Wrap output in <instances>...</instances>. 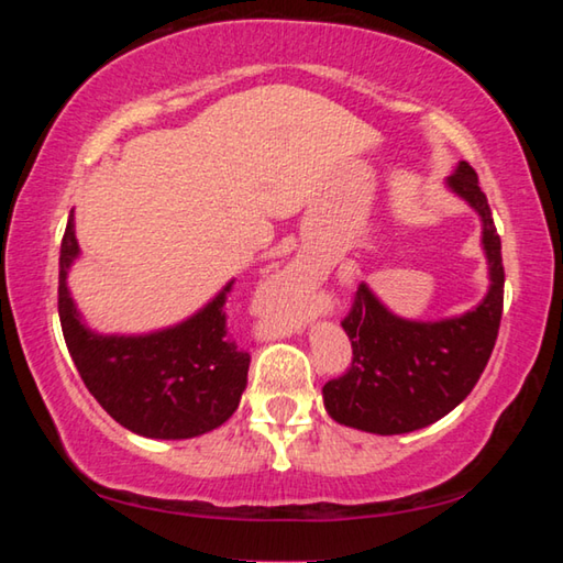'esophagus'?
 Here are the masks:
<instances>
[{"label": "esophagus", "instance_id": "34e87169", "mask_svg": "<svg viewBox=\"0 0 563 563\" xmlns=\"http://www.w3.org/2000/svg\"><path fill=\"white\" fill-rule=\"evenodd\" d=\"M290 285H302V288H310V285H316V273H312L308 265H292L290 268Z\"/></svg>", "mask_w": 563, "mask_h": 563}]
</instances>
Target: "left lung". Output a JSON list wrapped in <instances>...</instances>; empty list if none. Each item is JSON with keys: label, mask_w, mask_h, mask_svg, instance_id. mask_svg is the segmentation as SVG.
I'll list each match as a JSON object with an SVG mask.
<instances>
[{"label": "left lung", "mask_w": 563, "mask_h": 563, "mask_svg": "<svg viewBox=\"0 0 563 563\" xmlns=\"http://www.w3.org/2000/svg\"><path fill=\"white\" fill-rule=\"evenodd\" d=\"M446 184L482 216L489 292L462 318L412 322L395 318L360 285L342 320L352 342L345 375L322 387L335 422L373 434H405L437 422L472 393L499 335L504 308L501 238L476 170L462 161Z\"/></svg>", "instance_id": "1"}]
</instances>
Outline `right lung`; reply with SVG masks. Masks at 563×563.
Segmentation results:
<instances>
[{
    "mask_svg": "<svg viewBox=\"0 0 563 563\" xmlns=\"http://www.w3.org/2000/svg\"><path fill=\"white\" fill-rule=\"evenodd\" d=\"M79 255L69 216L59 255V320L76 369L93 399L126 430L154 440H188L235 412L251 355L228 338L225 300L235 280L176 328L139 338L97 335L81 325L66 288Z\"/></svg>",
    "mask_w": 563,
    "mask_h": 563,
    "instance_id": "1",
    "label": "right lung"
}]
</instances>
